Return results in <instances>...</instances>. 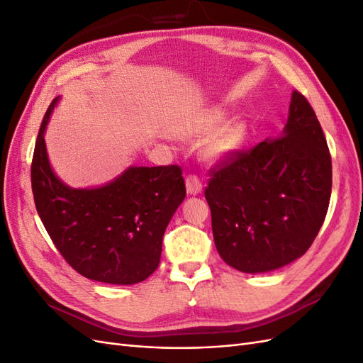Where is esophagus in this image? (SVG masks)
Returning a JSON list of instances; mask_svg holds the SVG:
<instances>
[{"label": "esophagus", "mask_w": 363, "mask_h": 363, "mask_svg": "<svg viewBox=\"0 0 363 363\" xmlns=\"http://www.w3.org/2000/svg\"><path fill=\"white\" fill-rule=\"evenodd\" d=\"M201 191L203 184L199 180V177H196V175H188V177H186V192L189 195H199L201 194Z\"/></svg>", "instance_id": "1"}]
</instances>
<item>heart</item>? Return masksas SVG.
<instances>
[{"label": "heart", "instance_id": "1", "mask_svg": "<svg viewBox=\"0 0 363 363\" xmlns=\"http://www.w3.org/2000/svg\"><path fill=\"white\" fill-rule=\"evenodd\" d=\"M225 118L227 113L221 107H212L194 119L183 130L184 136L191 139H204L209 136L204 144V156L212 162H219L233 156L235 152L242 148L247 138V124L242 119H230L222 128L220 125ZM219 126L222 128L220 129Z\"/></svg>", "mask_w": 363, "mask_h": 363}]
</instances>
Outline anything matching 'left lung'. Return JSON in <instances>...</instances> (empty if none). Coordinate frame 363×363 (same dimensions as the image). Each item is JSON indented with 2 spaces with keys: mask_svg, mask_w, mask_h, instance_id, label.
<instances>
[{
  "mask_svg": "<svg viewBox=\"0 0 363 363\" xmlns=\"http://www.w3.org/2000/svg\"><path fill=\"white\" fill-rule=\"evenodd\" d=\"M332 194V157L309 101L294 91L288 123L238 155L206 189L219 256L232 268L279 269L309 250Z\"/></svg>",
  "mask_w": 363,
  "mask_h": 363,
  "instance_id": "left-lung-1",
  "label": "left lung"
}]
</instances>
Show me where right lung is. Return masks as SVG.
I'll return each mask as SVG.
<instances>
[{"label": "right lung", "instance_id": "add662e5", "mask_svg": "<svg viewBox=\"0 0 363 363\" xmlns=\"http://www.w3.org/2000/svg\"><path fill=\"white\" fill-rule=\"evenodd\" d=\"M54 98L43 116L31 163V189L51 240L69 265L89 280L135 284L159 267L162 239L186 196L182 169L128 167L94 188H71L54 172L45 131Z\"/></svg>", "mask_w": 363, "mask_h": 363}]
</instances>
